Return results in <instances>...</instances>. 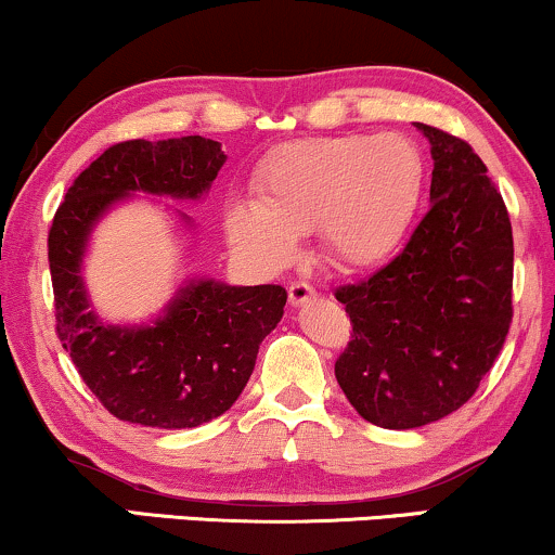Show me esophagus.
Here are the masks:
<instances>
[{
	"label": "esophagus",
	"mask_w": 555,
	"mask_h": 555,
	"mask_svg": "<svg viewBox=\"0 0 555 555\" xmlns=\"http://www.w3.org/2000/svg\"><path fill=\"white\" fill-rule=\"evenodd\" d=\"M310 299H315V289H312L307 282H292L289 284V302L299 307L305 302H310Z\"/></svg>",
	"instance_id": "esophagus-1"
}]
</instances>
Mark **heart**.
Wrapping results in <instances>:
<instances>
[{"instance_id":"1","label":"heart","mask_w":555,"mask_h":555,"mask_svg":"<svg viewBox=\"0 0 555 555\" xmlns=\"http://www.w3.org/2000/svg\"><path fill=\"white\" fill-rule=\"evenodd\" d=\"M260 202L227 211L240 250L266 266L295 258L297 235L320 227L344 266H375L398 248L422 193V157L398 133L297 139L258 170Z\"/></svg>"}]
</instances>
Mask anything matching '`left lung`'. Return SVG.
Returning a JSON list of instances; mask_svg holds the SVG:
<instances>
[{
  "label": "left lung",
  "mask_w": 555,
  "mask_h": 555,
  "mask_svg": "<svg viewBox=\"0 0 555 555\" xmlns=\"http://www.w3.org/2000/svg\"><path fill=\"white\" fill-rule=\"evenodd\" d=\"M431 144V206L390 263L336 289L351 336L336 379L362 418L416 429L476 396L512 325L506 204L465 139L416 124Z\"/></svg>",
  "instance_id": "1"
}]
</instances>
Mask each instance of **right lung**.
<instances>
[{
    "label": "right lung",
    "instance_id": "1",
    "mask_svg": "<svg viewBox=\"0 0 555 555\" xmlns=\"http://www.w3.org/2000/svg\"><path fill=\"white\" fill-rule=\"evenodd\" d=\"M224 165L219 142L180 137L108 146L75 178L49 230L56 336L103 409L129 424L191 429L235 403L258 346L284 315L279 284L180 289L150 328H113L87 312L79 263L92 224L131 191L198 198Z\"/></svg>",
    "mask_w": 555,
    "mask_h": 555
}]
</instances>
